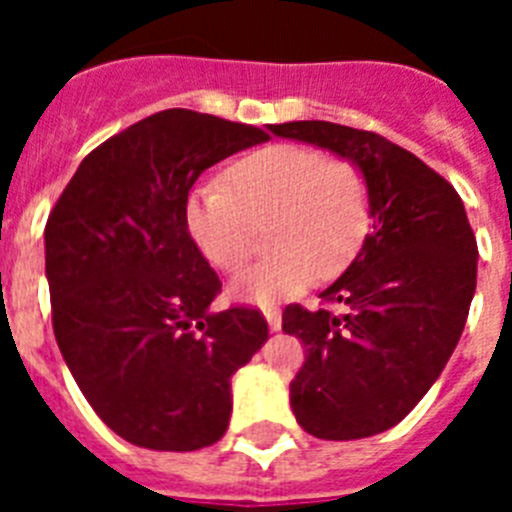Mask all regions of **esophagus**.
Segmentation results:
<instances>
[{
  "mask_svg": "<svg viewBox=\"0 0 512 512\" xmlns=\"http://www.w3.org/2000/svg\"><path fill=\"white\" fill-rule=\"evenodd\" d=\"M264 318H266V323H269L271 330L282 328V310H279L277 305L264 307Z\"/></svg>",
  "mask_w": 512,
  "mask_h": 512,
  "instance_id": "1",
  "label": "esophagus"
}]
</instances>
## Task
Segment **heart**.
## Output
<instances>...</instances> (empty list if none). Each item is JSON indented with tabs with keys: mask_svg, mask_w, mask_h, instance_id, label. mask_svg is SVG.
<instances>
[{
	"mask_svg": "<svg viewBox=\"0 0 512 512\" xmlns=\"http://www.w3.org/2000/svg\"><path fill=\"white\" fill-rule=\"evenodd\" d=\"M184 217L202 256L228 274L251 259L256 228L269 223L274 253L230 287L235 300L269 305L348 269L372 230V187L351 158L274 143L230 164L223 184L194 189Z\"/></svg>",
	"mask_w": 512,
	"mask_h": 512,
	"instance_id": "obj_1",
	"label": "heart"
}]
</instances>
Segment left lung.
Instances as JSON below:
<instances>
[{
	"mask_svg": "<svg viewBox=\"0 0 512 512\" xmlns=\"http://www.w3.org/2000/svg\"><path fill=\"white\" fill-rule=\"evenodd\" d=\"M269 130L351 158L372 187L359 256L320 295L325 307H284L282 330L307 351L289 384L297 423L325 441L374 436L423 400L454 354L477 287V238L456 189L392 140L325 120Z\"/></svg>",
	"mask_w": 512,
	"mask_h": 512,
	"instance_id": "8db88e82",
	"label": "left lung"
}]
</instances>
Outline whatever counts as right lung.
<instances>
[{
	"mask_svg": "<svg viewBox=\"0 0 512 512\" xmlns=\"http://www.w3.org/2000/svg\"><path fill=\"white\" fill-rule=\"evenodd\" d=\"M264 140L243 122L156 112L94 148L48 215L58 348L94 413L135 446L220 441L230 377L269 338L253 307L210 310L223 284L184 217L202 171Z\"/></svg>",
	"mask_w": 512,
	"mask_h": 512,
	"instance_id": "add662e5",
	"label": "right lung"
}]
</instances>
